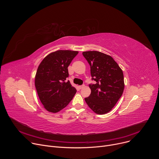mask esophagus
<instances>
[{
	"instance_id": "esophagus-1",
	"label": "esophagus",
	"mask_w": 159,
	"mask_h": 159,
	"mask_svg": "<svg viewBox=\"0 0 159 159\" xmlns=\"http://www.w3.org/2000/svg\"><path fill=\"white\" fill-rule=\"evenodd\" d=\"M84 87H85V85H79V89H82V88H84Z\"/></svg>"
}]
</instances>
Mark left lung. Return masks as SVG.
<instances>
[{
  "instance_id": "8db88e82",
  "label": "left lung",
  "mask_w": 159,
  "mask_h": 159,
  "mask_svg": "<svg viewBox=\"0 0 159 159\" xmlns=\"http://www.w3.org/2000/svg\"><path fill=\"white\" fill-rule=\"evenodd\" d=\"M90 66V74L96 83L90 84L91 93L85 101L98 115L109 112L121 97L124 88L123 70L111 56L98 51L82 52Z\"/></svg>"
}]
</instances>
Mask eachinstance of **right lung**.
<instances>
[{
    "instance_id": "obj_1",
    "label": "right lung",
    "mask_w": 159,
    "mask_h": 159,
    "mask_svg": "<svg viewBox=\"0 0 159 159\" xmlns=\"http://www.w3.org/2000/svg\"><path fill=\"white\" fill-rule=\"evenodd\" d=\"M77 51L58 50L48 54L38 66L35 75L36 91L45 109L56 113L72 100L77 90L69 80L68 66Z\"/></svg>"
}]
</instances>
